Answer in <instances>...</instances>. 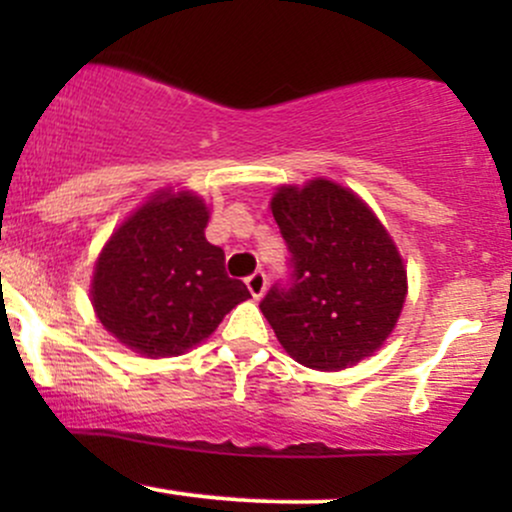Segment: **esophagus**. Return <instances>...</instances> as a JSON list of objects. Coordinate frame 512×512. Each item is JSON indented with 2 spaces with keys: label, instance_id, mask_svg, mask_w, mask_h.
<instances>
[{
  "label": "esophagus",
  "instance_id": "esophagus-1",
  "mask_svg": "<svg viewBox=\"0 0 512 512\" xmlns=\"http://www.w3.org/2000/svg\"><path fill=\"white\" fill-rule=\"evenodd\" d=\"M245 286H248L250 296L255 298V301H260V298L264 296V291H267V276H264V272L250 274L248 279H245Z\"/></svg>",
  "mask_w": 512,
  "mask_h": 512
}]
</instances>
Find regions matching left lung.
<instances>
[{"mask_svg": "<svg viewBox=\"0 0 512 512\" xmlns=\"http://www.w3.org/2000/svg\"><path fill=\"white\" fill-rule=\"evenodd\" d=\"M291 250L293 284L260 310L293 361L344 370L373 356L395 332L407 264L366 199L330 178L279 185L269 202Z\"/></svg>", "mask_w": 512, "mask_h": 512, "instance_id": "left-lung-1", "label": "left lung"}]
</instances>
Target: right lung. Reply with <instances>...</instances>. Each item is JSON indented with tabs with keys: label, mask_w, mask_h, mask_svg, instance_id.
Returning <instances> with one entry per match:
<instances>
[{
	"label": "right lung",
	"mask_w": 512,
	"mask_h": 512,
	"mask_svg": "<svg viewBox=\"0 0 512 512\" xmlns=\"http://www.w3.org/2000/svg\"><path fill=\"white\" fill-rule=\"evenodd\" d=\"M209 204L161 187L129 211L98 252L91 305L117 344L146 358L182 356L250 293L228 279L223 250L204 238Z\"/></svg>",
	"instance_id": "add662e5"
}]
</instances>
